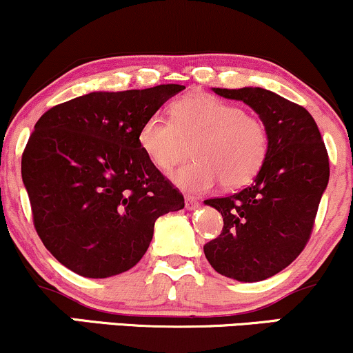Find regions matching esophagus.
<instances>
[{"label": "esophagus", "instance_id": "34e87169", "mask_svg": "<svg viewBox=\"0 0 353 353\" xmlns=\"http://www.w3.org/2000/svg\"><path fill=\"white\" fill-rule=\"evenodd\" d=\"M197 208H199V201H197L196 197H192V196H185V209L194 210Z\"/></svg>", "mask_w": 353, "mask_h": 353}]
</instances>
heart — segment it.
<instances>
[{
	"instance_id": "b5f03b06",
	"label": "heart",
	"mask_w": 353,
	"mask_h": 353,
	"mask_svg": "<svg viewBox=\"0 0 353 353\" xmlns=\"http://www.w3.org/2000/svg\"><path fill=\"white\" fill-rule=\"evenodd\" d=\"M189 163L171 172L188 192H204L221 181L225 189L249 184L269 156V128L259 116L208 92H190L171 104V119L151 114L137 132L141 149L157 169H169L192 141Z\"/></svg>"
}]
</instances>
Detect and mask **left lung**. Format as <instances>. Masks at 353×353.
<instances>
[{"label": "left lung", "mask_w": 353, "mask_h": 353, "mask_svg": "<svg viewBox=\"0 0 353 353\" xmlns=\"http://www.w3.org/2000/svg\"><path fill=\"white\" fill-rule=\"evenodd\" d=\"M214 92L249 104L269 128L270 145L252 184L205 201L222 214L224 228L204 245V254L225 277L264 281L305 249L329 182V154L305 108L262 88Z\"/></svg>", "instance_id": "left-lung-1"}]
</instances>
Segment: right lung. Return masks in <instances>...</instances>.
Instances as JSON below:
<instances>
[{
    "label": "right lung",
    "instance_id": "1",
    "mask_svg": "<svg viewBox=\"0 0 353 353\" xmlns=\"http://www.w3.org/2000/svg\"><path fill=\"white\" fill-rule=\"evenodd\" d=\"M182 89L89 92L36 123L21 157L23 182L36 232L72 272H125L148 250L157 217L184 208L179 189L137 141L141 124Z\"/></svg>",
    "mask_w": 353,
    "mask_h": 353
}]
</instances>
